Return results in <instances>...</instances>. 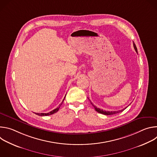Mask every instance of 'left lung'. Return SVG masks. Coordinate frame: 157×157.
<instances>
[{
    "mask_svg": "<svg viewBox=\"0 0 157 157\" xmlns=\"http://www.w3.org/2000/svg\"><path fill=\"white\" fill-rule=\"evenodd\" d=\"M133 44L134 49H135L136 52L137 53V47H136V44L134 43V42H133ZM91 104H92V105L94 106V107L95 110L98 112V113H100V114H104V115H107V116H108V115H113V114H117V113H121V112H122L124 110H125V109L127 108V107H125V109H123L120 110H118V111H105V110H103L102 109H99V108L96 107V106L94 105L93 104V103H92V102H91Z\"/></svg>",
    "mask_w": 157,
    "mask_h": 157,
    "instance_id": "left-lung-1",
    "label": "left lung"
}]
</instances>
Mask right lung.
Returning <instances> with one entry per match:
<instances>
[{
    "mask_svg": "<svg viewBox=\"0 0 157 157\" xmlns=\"http://www.w3.org/2000/svg\"><path fill=\"white\" fill-rule=\"evenodd\" d=\"M64 98H65V97H64ZM64 99H63V101H64ZM62 103H63V102H62ZM62 103L60 104V105H59L58 107L55 109L54 110H52L51 112H50V113H35V114H36V115H38V116H47L52 115V114L56 113V112L58 111V110H59V109L61 105L62 104Z\"/></svg>",
    "mask_w": 157,
    "mask_h": 157,
    "instance_id": "1",
    "label": "right lung"
}]
</instances>
